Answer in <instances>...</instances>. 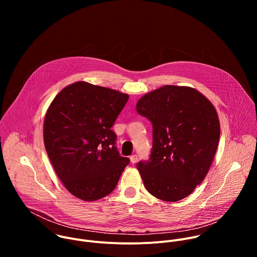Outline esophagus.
<instances>
[{
  "label": "esophagus",
  "mask_w": 257,
  "mask_h": 257,
  "mask_svg": "<svg viewBox=\"0 0 257 257\" xmlns=\"http://www.w3.org/2000/svg\"><path fill=\"white\" fill-rule=\"evenodd\" d=\"M137 161H138V157H137L136 155H132V156L130 157V162H131L132 164H136Z\"/></svg>",
  "instance_id": "esophagus-1"
}]
</instances>
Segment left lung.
<instances>
[{
    "mask_svg": "<svg viewBox=\"0 0 257 257\" xmlns=\"http://www.w3.org/2000/svg\"><path fill=\"white\" fill-rule=\"evenodd\" d=\"M153 123L151 159L137 169L152 195L175 202L203 181L216 153L221 127L213 104L189 86L165 85L136 103Z\"/></svg>",
    "mask_w": 257,
    "mask_h": 257,
    "instance_id": "8db88e82",
    "label": "left lung"
}]
</instances>
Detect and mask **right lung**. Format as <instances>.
Wrapping results in <instances>:
<instances>
[{"instance_id":"right-lung-1","label":"right lung","mask_w":257,"mask_h":257,"mask_svg":"<svg viewBox=\"0 0 257 257\" xmlns=\"http://www.w3.org/2000/svg\"><path fill=\"white\" fill-rule=\"evenodd\" d=\"M128 98L115 89L77 81L50 104L45 148L63 185L75 197L94 201L108 195L129 164L119 155L111 129Z\"/></svg>"}]
</instances>
